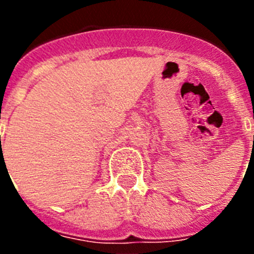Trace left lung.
<instances>
[{
	"mask_svg": "<svg viewBox=\"0 0 254 254\" xmlns=\"http://www.w3.org/2000/svg\"><path fill=\"white\" fill-rule=\"evenodd\" d=\"M253 145H254V137H253Z\"/></svg>",
	"mask_w": 254,
	"mask_h": 254,
	"instance_id": "8db88e82",
	"label": "left lung"
}]
</instances>
